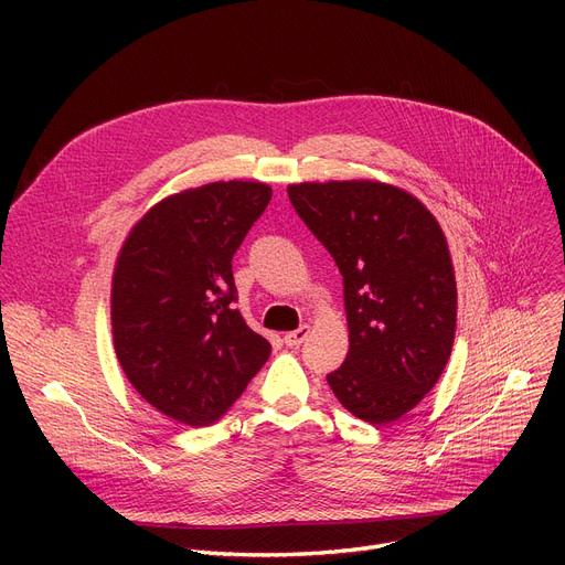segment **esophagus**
Instances as JSON below:
<instances>
[{"label":"esophagus","instance_id":"1","mask_svg":"<svg viewBox=\"0 0 565 565\" xmlns=\"http://www.w3.org/2000/svg\"><path fill=\"white\" fill-rule=\"evenodd\" d=\"M311 334V328L309 324H300L298 330H292V332H286L284 334V343L286 345H290V348H298L300 343H305L307 341V337Z\"/></svg>","mask_w":565,"mask_h":565}]
</instances>
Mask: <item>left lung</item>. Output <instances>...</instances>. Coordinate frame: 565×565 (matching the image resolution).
I'll return each instance as SVG.
<instances>
[{
  "instance_id": "obj_1",
  "label": "left lung",
  "mask_w": 565,
  "mask_h": 565,
  "mask_svg": "<svg viewBox=\"0 0 565 565\" xmlns=\"http://www.w3.org/2000/svg\"><path fill=\"white\" fill-rule=\"evenodd\" d=\"M288 199L343 277L350 348L330 387L358 419L398 422L451 358L458 288L447 235L417 196L366 178L288 185Z\"/></svg>"
}]
</instances>
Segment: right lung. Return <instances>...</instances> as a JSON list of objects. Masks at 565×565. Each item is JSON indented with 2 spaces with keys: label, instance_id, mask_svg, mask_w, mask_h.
<instances>
[{
  "label": "right lung",
  "instance_id": "1",
  "mask_svg": "<svg viewBox=\"0 0 565 565\" xmlns=\"http://www.w3.org/2000/svg\"><path fill=\"white\" fill-rule=\"evenodd\" d=\"M258 181L175 192L137 220L111 275V341L137 394L164 417L217 422L270 358L233 309L231 260L270 203Z\"/></svg>",
  "mask_w": 565,
  "mask_h": 565
}]
</instances>
